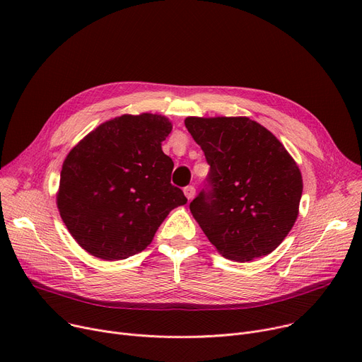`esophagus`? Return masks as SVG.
<instances>
[{"label": "esophagus", "mask_w": 362, "mask_h": 362, "mask_svg": "<svg viewBox=\"0 0 362 362\" xmlns=\"http://www.w3.org/2000/svg\"><path fill=\"white\" fill-rule=\"evenodd\" d=\"M183 192H185V195H186V198L191 201V199H194V197H195V194H197V189L192 186V185H189V186H186L185 189H183Z\"/></svg>", "instance_id": "1"}]
</instances>
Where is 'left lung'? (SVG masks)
Segmentation results:
<instances>
[{"mask_svg":"<svg viewBox=\"0 0 362 362\" xmlns=\"http://www.w3.org/2000/svg\"><path fill=\"white\" fill-rule=\"evenodd\" d=\"M185 126L210 164L205 187L189 205L208 240L240 262L273 252L298 217L295 160L248 117H187Z\"/></svg>","mask_w":362,"mask_h":362,"instance_id":"obj_1","label":"left lung"}]
</instances>
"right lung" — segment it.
Segmentation results:
<instances>
[{
    "instance_id": "right-lung-1",
    "label": "right lung",
    "mask_w": 362,
    "mask_h": 362,
    "mask_svg": "<svg viewBox=\"0 0 362 362\" xmlns=\"http://www.w3.org/2000/svg\"><path fill=\"white\" fill-rule=\"evenodd\" d=\"M164 116L144 112L100 124L64 160L57 195L70 235L90 255L124 259L144 251L167 214L187 202L170 183Z\"/></svg>"
}]
</instances>
